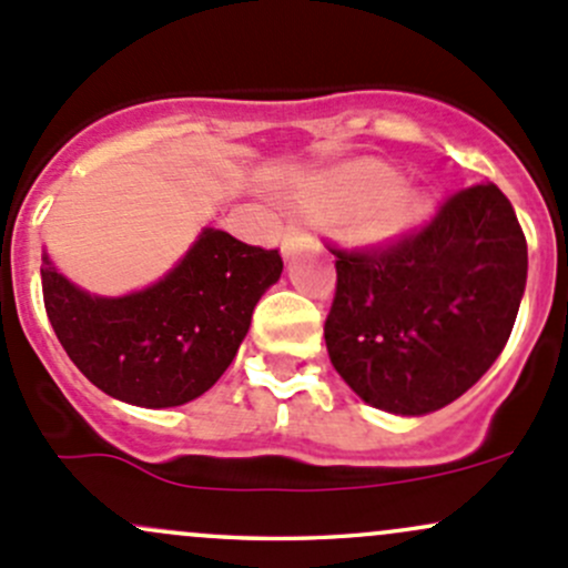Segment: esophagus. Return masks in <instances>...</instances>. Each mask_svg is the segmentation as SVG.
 <instances>
[{"instance_id": "34e87169", "label": "esophagus", "mask_w": 568, "mask_h": 568, "mask_svg": "<svg viewBox=\"0 0 568 568\" xmlns=\"http://www.w3.org/2000/svg\"><path fill=\"white\" fill-rule=\"evenodd\" d=\"M312 245H314V237L308 235L303 226H290V230H286V235H284V241H282V254L286 256V260H290V256H295L297 251L312 248Z\"/></svg>"}]
</instances>
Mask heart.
<instances>
[{"label":"heart","instance_id":"heart-1","mask_svg":"<svg viewBox=\"0 0 568 568\" xmlns=\"http://www.w3.org/2000/svg\"><path fill=\"white\" fill-rule=\"evenodd\" d=\"M399 178L383 163H355L327 180V199L347 213H369L366 230L374 237H390L413 226L426 213L420 196H394Z\"/></svg>","mask_w":568,"mask_h":568}]
</instances>
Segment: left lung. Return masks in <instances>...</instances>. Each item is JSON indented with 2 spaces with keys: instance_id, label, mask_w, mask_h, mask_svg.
<instances>
[{
  "instance_id": "1",
  "label": "left lung",
  "mask_w": 568,
  "mask_h": 568,
  "mask_svg": "<svg viewBox=\"0 0 568 568\" xmlns=\"http://www.w3.org/2000/svg\"><path fill=\"white\" fill-rule=\"evenodd\" d=\"M331 251L327 355L366 405L396 415L440 410L506 347L528 278V243L495 183L457 191L399 241Z\"/></svg>"
}]
</instances>
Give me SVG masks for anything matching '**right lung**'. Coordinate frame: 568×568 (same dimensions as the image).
<instances>
[{
  "mask_svg": "<svg viewBox=\"0 0 568 568\" xmlns=\"http://www.w3.org/2000/svg\"><path fill=\"white\" fill-rule=\"evenodd\" d=\"M278 248L204 230L153 286L98 297L43 254V303L68 358L92 385L136 407H178L213 388L248 333L256 301L282 276Z\"/></svg>",
  "mask_w": 568,
  "mask_h": 568,
  "instance_id": "1",
  "label": "right lung"
}]
</instances>
